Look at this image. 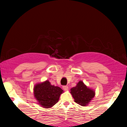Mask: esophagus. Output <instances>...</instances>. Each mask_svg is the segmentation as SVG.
Wrapping results in <instances>:
<instances>
[{
	"mask_svg": "<svg viewBox=\"0 0 127 127\" xmlns=\"http://www.w3.org/2000/svg\"><path fill=\"white\" fill-rule=\"evenodd\" d=\"M63 89L65 90V91H68L69 90V87L67 86H63Z\"/></svg>",
	"mask_w": 127,
	"mask_h": 127,
	"instance_id": "34e87169",
	"label": "esophagus"
}]
</instances>
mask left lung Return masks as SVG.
<instances>
[{"mask_svg": "<svg viewBox=\"0 0 127 127\" xmlns=\"http://www.w3.org/2000/svg\"><path fill=\"white\" fill-rule=\"evenodd\" d=\"M70 94L76 103L82 106H87L95 96V92L82 81H79L75 87L71 88Z\"/></svg>", "mask_w": 127, "mask_h": 127, "instance_id": "obj_1", "label": "left lung"}]
</instances>
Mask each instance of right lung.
<instances>
[{
  "label": "right lung",
  "mask_w": 127,
  "mask_h": 127,
  "mask_svg": "<svg viewBox=\"0 0 127 127\" xmlns=\"http://www.w3.org/2000/svg\"><path fill=\"white\" fill-rule=\"evenodd\" d=\"M64 91L58 86L51 85L48 80L34 85L33 94L37 103L44 108H50L58 102Z\"/></svg>",
  "instance_id": "add662e5"
}]
</instances>
